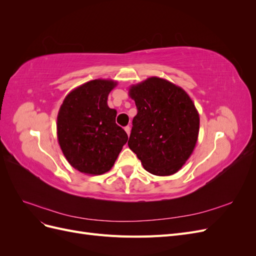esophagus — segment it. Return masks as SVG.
Segmentation results:
<instances>
[{
    "instance_id": "1",
    "label": "esophagus",
    "mask_w": 256,
    "mask_h": 256,
    "mask_svg": "<svg viewBox=\"0 0 256 256\" xmlns=\"http://www.w3.org/2000/svg\"><path fill=\"white\" fill-rule=\"evenodd\" d=\"M125 131L127 132V134L129 136V134H130V131H131V128H130L129 126H126V127H125Z\"/></svg>"
}]
</instances>
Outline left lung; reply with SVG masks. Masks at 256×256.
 <instances>
[{"label":"left lung","instance_id":"1","mask_svg":"<svg viewBox=\"0 0 256 256\" xmlns=\"http://www.w3.org/2000/svg\"><path fill=\"white\" fill-rule=\"evenodd\" d=\"M129 96L138 114L128 141L147 172L158 176L176 173L194 150L200 116L182 88L152 76L132 85Z\"/></svg>","mask_w":256,"mask_h":256}]
</instances>
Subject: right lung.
Masks as SVG:
<instances>
[{
  "label": "right lung",
  "mask_w": 256,
  "mask_h": 256,
  "mask_svg": "<svg viewBox=\"0 0 256 256\" xmlns=\"http://www.w3.org/2000/svg\"><path fill=\"white\" fill-rule=\"evenodd\" d=\"M112 80H92L72 90L58 115V140L64 156L81 173L100 175L111 170L128 140L108 106Z\"/></svg>",
  "instance_id": "1"
}]
</instances>
